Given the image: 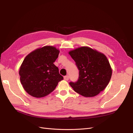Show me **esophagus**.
<instances>
[{"mask_svg":"<svg viewBox=\"0 0 133 133\" xmlns=\"http://www.w3.org/2000/svg\"><path fill=\"white\" fill-rule=\"evenodd\" d=\"M64 80H69V76H68V75L64 76Z\"/></svg>","mask_w":133,"mask_h":133,"instance_id":"esophagus-1","label":"esophagus"}]
</instances>
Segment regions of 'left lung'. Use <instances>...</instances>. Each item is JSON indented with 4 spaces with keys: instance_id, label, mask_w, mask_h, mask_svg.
Returning <instances> with one entry per match:
<instances>
[{
    "instance_id": "8db88e82",
    "label": "left lung",
    "mask_w": 133,
    "mask_h": 133,
    "mask_svg": "<svg viewBox=\"0 0 133 133\" xmlns=\"http://www.w3.org/2000/svg\"><path fill=\"white\" fill-rule=\"evenodd\" d=\"M69 53L79 70L77 81L69 83L75 92L85 97H92L105 89L112 74L105 55L87 46Z\"/></svg>"
}]
</instances>
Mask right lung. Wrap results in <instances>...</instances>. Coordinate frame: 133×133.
<instances>
[{
	"label": "right lung",
	"instance_id": "add662e5",
	"mask_svg": "<svg viewBox=\"0 0 133 133\" xmlns=\"http://www.w3.org/2000/svg\"><path fill=\"white\" fill-rule=\"evenodd\" d=\"M59 50L51 46H44L28 54L20 68V80L24 90L35 98H42L54 91L63 79L53 64Z\"/></svg>",
	"mask_w": 133,
	"mask_h": 133
}]
</instances>
